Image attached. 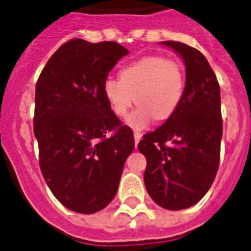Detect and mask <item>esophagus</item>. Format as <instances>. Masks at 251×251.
<instances>
[{"label":"esophagus","instance_id":"1","mask_svg":"<svg viewBox=\"0 0 251 251\" xmlns=\"http://www.w3.org/2000/svg\"><path fill=\"white\" fill-rule=\"evenodd\" d=\"M142 139V132L134 131V140H135V146L139 143V140Z\"/></svg>","mask_w":251,"mask_h":251}]
</instances>
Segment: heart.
Wrapping results in <instances>:
<instances>
[{
    "label": "heart",
    "instance_id": "b5f03b06",
    "mask_svg": "<svg viewBox=\"0 0 251 251\" xmlns=\"http://www.w3.org/2000/svg\"><path fill=\"white\" fill-rule=\"evenodd\" d=\"M185 76L182 64L174 59L150 55L124 67L120 79L108 77L103 95L111 111L125 117L134 101L139 103L127 117L134 129H143L153 119L172 117L182 103Z\"/></svg>",
    "mask_w": 251,
    "mask_h": 251
}]
</instances>
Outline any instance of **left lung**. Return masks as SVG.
Masks as SVG:
<instances>
[{
  "label": "left lung",
  "mask_w": 251,
  "mask_h": 251,
  "mask_svg": "<svg viewBox=\"0 0 251 251\" xmlns=\"http://www.w3.org/2000/svg\"><path fill=\"white\" fill-rule=\"evenodd\" d=\"M161 44L184 60V95L172 117L143 135L138 150L147 160L148 195L164 209L182 210L206 195L219 168L221 89L210 64L197 49L175 41Z\"/></svg>",
  "instance_id": "obj_1"
}]
</instances>
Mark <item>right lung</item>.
<instances>
[{
	"instance_id": "1",
	"label": "right lung",
	"mask_w": 251,
	"mask_h": 251,
	"mask_svg": "<svg viewBox=\"0 0 251 251\" xmlns=\"http://www.w3.org/2000/svg\"><path fill=\"white\" fill-rule=\"evenodd\" d=\"M127 54L113 41L72 38L52 54L36 83L41 173L52 195L76 213H97L111 202L134 150L131 129L111 111L101 90Z\"/></svg>"
}]
</instances>
